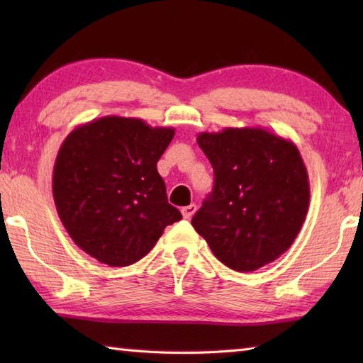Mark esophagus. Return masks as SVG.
<instances>
[{"instance_id":"esophagus-1","label":"esophagus","mask_w":363,"mask_h":363,"mask_svg":"<svg viewBox=\"0 0 363 363\" xmlns=\"http://www.w3.org/2000/svg\"><path fill=\"white\" fill-rule=\"evenodd\" d=\"M182 216H184V219H190L194 216V213L196 211V206L192 203V205H187V206H184L182 208Z\"/></svg>"}]
</instances>
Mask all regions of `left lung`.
I'll list each match as a JSON object with an SVG mask.
<instances>
[{
    "instance_id": "1",
    "label": "left lung",
    "mask_w": 363,
    "mask_h": 363,
    "mask_svg": "<svg viewBox=\"0 0 363 363\" xmlns=\"http://www.w3.org/2000/svg\"><path fill=\"white\" fill-rule=\"evenodd\" d=\"M214 187L192 218L218 259L251 272L291 247L309 210V176L291 140L259 126L200 133Z\"/></svg>"
}]
</instances>
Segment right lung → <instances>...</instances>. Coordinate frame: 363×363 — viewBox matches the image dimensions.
Returning a JSON list of instances; mask_svg holds the SVG:
<instances>
[{"label":"right lung","instance_id":"1","mask_svg":"<svg viewBox=\"0 0 363 363\" xmlns=\"http://www.w3.org/2000/svg\"><path fill=\"white\" fill-rule=\"evenodd\" d=\"M173 138L174 128L116 115L79 125L65 138L54 163L52 196L78 248L125 267L182 219L157 169Z\"/></svg>","mask_w":363,"mask_h":363}]
</instances>
